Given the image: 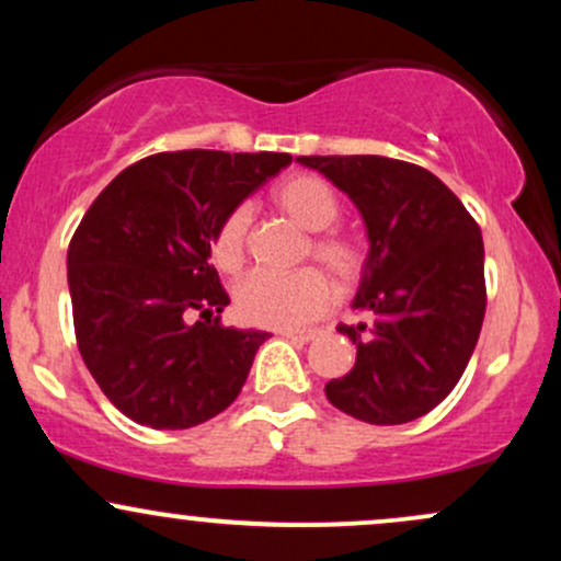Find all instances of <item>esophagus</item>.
<instances>
[{"label":"esophagus","instance_id":"esophagus-1","mask_svg":"<svg viewBox=\"0 0 561 561\" xmlns=\"http://www.w3.org/2000/svg\"><path fill=\"white\" fill-rule=\"evenodd\" d=\"M282 337L295 340V343H311V340L319 337L317 330H279Z\"/></svg>","mask_w":561,"mask_h":561}]
</instances>
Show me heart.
I'll list each match as a JSON object with an SVG mask.
<instances>
[{
    "mask_svg": "<svg viewBox=\"0 0 561 561\" xmlns=\"http://www.w3.org/2000/svg\"><path fill=\"white\" fill-rule=\"evenodd\" d=\"M272 203L279 214L300 229L313 231L306 255H313L343 287L356 285L369 266V244L356 231L334 229L340 199L332 186L311 173H293L272 190ZM250 214L229 210L210 240V261L221 274H240L248 259ZM334 285L321 268H300L287 276L255 272L237 285L234 308L242 321L272 330H293L330 311Z\"/></svg>",
    "mask_w": 561,
    "mask_h": 561,
    "instance_id": "b5f03b06",
    "label": "heart"
}]
</instances>
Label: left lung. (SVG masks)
Here are the masks:
<instances>
[{"mask_svg": "<svg viewBox=\"0 0 561 561\" xmlns=\"http://www.w3.org/2000/svg\"><path fill=\"white\" fill-rule=\"evenodd\" d=\"M362 210L369 266L340 324L356 366L327 398L369 424L414 422L465 375L485 319V250L478 221L435 173L382 156H300Z\"/></svg>", "mask_w": 561, "mask_h": 561, "instance_id": "8db88e82", "label": "left lung"}]
</instances>
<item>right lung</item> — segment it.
Returning a JSON list of instances; mask_svg holds the SVG:
<instances>
[{
  "label": "right lung",
  "mask_w": 561,
  "mask_h": 561,
  "mask_svg": "<svg viewBox=\"0 0 561 561\" xmlns=\"http://www.w3.org/2000/svg\"><path fill=\"white\" fill-rule=\"evenodd\" d=\"M287 152H158L128 165L83 214L68 244L76 343L121 414L186 430L240 396L266 332L231 330L227 289L210 266L221 218ZM199 312L205 322L190 325Z\"/></svg>",
  "instance_id": "1"
}]
</instances>
